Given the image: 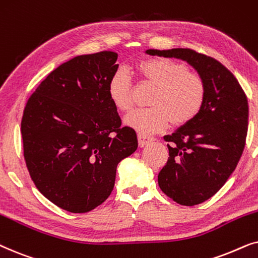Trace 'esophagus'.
Returning <instances> with one entry per match:
<instances>
[{"instance_id": "1", "label": "esophagus", "mask_w": 258, "mask_h": 258, "mask_svg": "<svg viewBox=\"0 0 258 258\" xmlns=\"http://www.w3.org/2000/svg\"><path fill=\"white\" fill-rule=\"evenodd\" d=\"M153 142V138H151V137H146L144 135H139L138 136V143H139V146L140 147H144L147 144Z\"/></svg>"}]
</instances>
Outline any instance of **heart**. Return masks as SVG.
<instances>
[{
	"instance_id": "heart-1",
	"label": "heart",
	"mask_w": 258,
	"mask_h": 258,
	"mask_svg": "<svg viewBox=\"0 0 258 258\" xmlns=\"http://www.w3.org/2000/svg\"><path fill=\"white\" fill-rule=\"evenodd\" d=\"M137 71L144 80L157 86L150 105L125 118V123L143 135L159 132L169 125H183L201 111L205 99V84L198 74L188 72L183 63L153 57L140 61ZM108 97L121 112L132 108V81L128 72L120 68L108 81Z\"/></svg>"
}]
</instances>
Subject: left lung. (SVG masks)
<instances>
[{
    "mask_svg": "<svg viewBox=\"0 0 258 258\" xmlns=\"http://www.w3.org/2000/svg\"><path fill=\"white\" fill-rule=\"evenodd\" d=\"M145 53L186 61L205 84L198 114L164 137L170 143V157L158 174L161 191L176 203L201 204L225 184L242 156L248 132V100L231 72L210 56L187 48Z\"/></svg>",
    "mask_w": 258,
    "mask_h": 258,
    "instance_id": "8db88e82",
    "label": "left lung"
}]
</instances>
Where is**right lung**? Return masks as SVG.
<instances>
[{"label": "right lung", "instance_id": "add662e5", "mask_svg": "<svg viewBox=\"0 0 258 258\" xmlns=\"http://www.w3.org/2000/svg\"><path fill=\"white\" fill-rule=\"evenodd\" d=\"M118 54L78 55L41 82L21 122L23 156L39 191L51 203L84 214L104 203L116 166L138 147L108 97Z\"/></svg>", "mask_w": 258, "mask_h": 258}]
</instances>
